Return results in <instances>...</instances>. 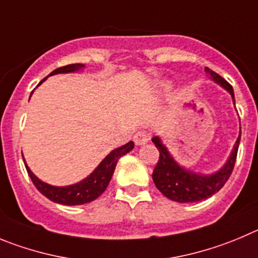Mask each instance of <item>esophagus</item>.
<instances>
[{
  "label": "esophagus",
  "instance_id": "esophagus-1",
  "mask_svg": "<svg viewBox=\"0 0 258 258\" xmlns=\"http://www.w3.org/2000/svg\"><path fill=\"white\" fill-rule=\"evenodd\" d=\"M149 140H150V136H149L148 132L144 131V130H141V131H137L134 136V141L136 145H144V144L148 143Z\"/></svg>",
  "mask_w": 258,
  "mask_h": 258
}]
</instances>
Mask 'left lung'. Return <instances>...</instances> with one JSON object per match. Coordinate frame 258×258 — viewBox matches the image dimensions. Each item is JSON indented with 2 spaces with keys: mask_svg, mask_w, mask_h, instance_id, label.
<instances>
[{
  "mask_svg": "<svg viewBox=\"0 0 258 258\" xmlns=\"http://www.w3.org/2000/svg\"><path fill=\"white\" fill-rule=\"evenodd\" d=\"M205 71L210 74L214 81L220 84L223 88H225L232 94L233 102H234V91H233L232 85L209 67H206ZM239 141L240 135L230 154L229 160L219 172L211 175H200L179 167L158 137H154L153 143L159 150L158 164L154 168L153 172V180L156 188L165 197L177 202H196L209 199L214 194L219 192V189L223 188L224 184L229 179L235 160H237Z\"/></svg>",
  "mask_w": 258,
  "mask_h": 258,
  "instance_id": "8db88e82",
  "label": "left lung"
}]
</instances>
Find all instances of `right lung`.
Instances as JSON below:
<instances>
[{
	"label": "right lung",
	"mask_w": 258,
	"mask_h": 258,
	"mask_svg": "<svg viewBox=\"0 0 258 258\" xmlns=\"http://www.w3.org/2000/svg\"><path fill=\"white\" fill-rule=\"evenodd\" d=\"M84 64L80 63H74V64H67V66L58 67L54 71L50 72L49 75H56V74H63V72H74L79 69H83ZM47 78L43 79L39 84H42L43 81ZM135 144L132 141L127 143L126 145L121 146V148L113 150L109 155H107L104 158L102 163L98 165L95 170L89 175L88 178H85L84 180L79 182L76 184H72V186L67 187H54L50 186V184L44 183L42 180L38 179L31 170L29 169L28 165L25 164L26 170H28V174L30 177L31 182L34 183V186L37 187L38 191L42 195H44L47 199H49L50 201L57 202V204H62V205H83V204H88V202L94 201L95 199L100 196L103 192L107 188L108 183H109L110 178H112L113 172L115 169V165H117L118 159L123 156L124 154L130 153V151L134 149Z\"/></svg>",
	"instance_id": "1"
}]
</instances>
